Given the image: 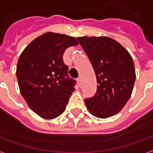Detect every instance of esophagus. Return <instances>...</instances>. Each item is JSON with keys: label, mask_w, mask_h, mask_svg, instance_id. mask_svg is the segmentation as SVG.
<instances>
[{"label": "esophagus", "mask_w": 153, "mask_h": 153, "mask_svg": "<svg viewBox=\"0 0 153 153\" xmlns=\"http://www.w3.org/2000/svg\"><path fill=\"white\" fill-rule=\"evenodd\" d=\"M77 82L79 83V85H81V84H82V78H81V77H79V78L77 79Z\"/></svg>", "instance_id": "obj_1"}]
</instances>
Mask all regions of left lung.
<instances>
[{
	"mask_svg": "<svg viewBox=\"0 0 153 153\" xmlns=\"http://www.w3.org/2000/svg\"><path fill=\"white\" fill-rule=\"evenodd\" d=\"M92 63L98 83L95 96L85 99L87 109L97 118H109L131 96L136 74L131 55L117 41L106 36L79 37Z\"/></svg>",
	"mask_w": 153,
	"mask_h": 153,
	"instance_id": "8db88e82",
	"label": "left lung"
}]
</instances>
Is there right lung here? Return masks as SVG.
<instances>
[{"mask_svg": "<svg viewBox=\"0 0 153 153\" xmlns=\"http://www.w3.org/2000/svg\"><path fill=\"white\" fill-rule=\"evenodd\" d=\"M79 45L74 37L47 32L33 40L19 58L16 77L20 93L40 117L52 120L65 111L75 81L68 76L63 54Z\"/></svg>", "mask_w": 153, "mask_h": 153, "instance_id": "1", "label": "right lung"}]
</instances>
